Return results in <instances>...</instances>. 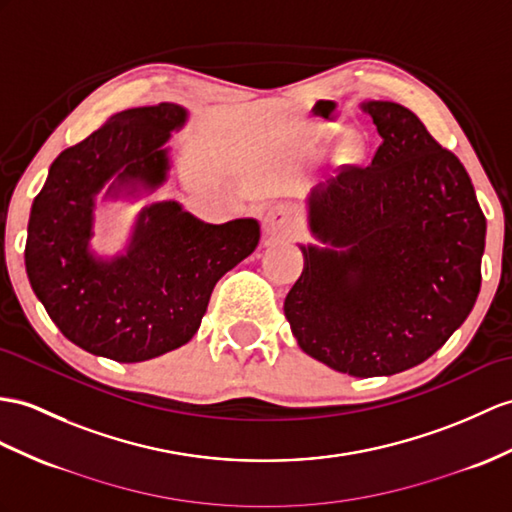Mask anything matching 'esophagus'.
Returning <instances> with one entry per match:
<instances>
[{
	"instance_id": "esophagus-1",
	"label": "esophagus",
	"mask_w": 512,
	"mask_h": 512,
	"mask_svg": "<svg viewBox=\"0 0 512 512\" xmlns=\"http://www.w3.org/2000/svg\"><path fill=\"white\" fill-rule=\"evenodd\" d=\"M263 226H265V232L271 236H291L297 230V219L291 208L278 204L267 210Z\"/></svg>"
}]
</instances>
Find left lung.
Masks as SVG:
<instances>
[{"label": "left lung", "mask_w": 512, "mask_h": 512, "mask_svg": "<svg viewBox=\"0 0 512 512\" xmlns=\"http://www.w3.org/2000/svg\"><path fill=\"white\" fill-rule=\"evenodd\" d=\"M380 147L308 195L304 271L284 299L299 347L354 378L428 360L480 293L486 219L471 178L413 110L367 102Z\"/></svg>", "instance_id": "left-lung-1"}]
</instances>
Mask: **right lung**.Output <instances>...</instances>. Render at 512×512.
I'll list each match as a JSON object with an SVG mask.
<instances>
[{
	"mask_svg": "<svg viewBox=\"0 0 512 512\" xmlns=\"http://www.w3.org/2000/svg\"><path fill=\"white\" fill-rule=\"evenodd\" d=\"M186 121L178 104L123 110L49 167L34 197L26 271L49 319L82 350L141 363L189 343L223 273L254 252L256 219L221 226L178 202L141 210L126 254L91 252L95 195L154 191L167 180L165 143Z\"/></svg>",
	"mask_w": 512,
	"mask_h": 512,
	"instance_id": "right-lung-1",
	"label": "right lung"
}]
</instances>
